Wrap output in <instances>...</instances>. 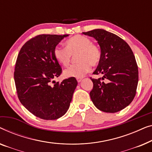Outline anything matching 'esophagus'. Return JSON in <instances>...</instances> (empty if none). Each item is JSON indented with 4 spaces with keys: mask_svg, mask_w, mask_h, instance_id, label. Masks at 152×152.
I'll list each match as a JSON object with an SVG mask.
<instances>
[{
    "mask_svg": "<svg viewBox=\"0 0 152 152\" xmlns=\"http://www.w3.org/2000/svg\"><path fill=\"white\" fill-rule=\"evenodd\" d=\"M76 80H77V81H78V83H80V82H81V80H82V78H77Z\"/></svg>",
    "mask_w": 152,
    "mask_h": 152,
    "instance_id": "34e87169",
    "label": "esophagus"
}]
</instances>
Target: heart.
<instances>
[{
	"label": "heart",
	"mask_w": 152,
	"mask_h": 152,
	"mask_svg": "<svg viewBox=\"0 0 152 152\" xmlns=\"http://www.w3.org/2000/svg\"><path fill=\"white\" fill-rule=\"evenodd\" d=\"M78 63L74 64L63 72L64 76L81 78L90 71L91 65L96 66L102 58L99 47L93 44L90 38L76 35L66 41V48L56 46L54 50L55 59L64 67L69 65L72 56L76 55Z\"/></svg>",
	"instance_id": "1"
}]
</instances>
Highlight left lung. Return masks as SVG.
I'll use <instances>...</instances> for the list:
<instances>
[{
  "label": "left lung",
  "mask_w": 152,
  "mask_h": 152,
  "mask_svg": "<svg viewBox=\"0 0 152 152\" xmlns=\"http://www.w3.org/2000/svg\"><path fill=\"white\" fill-rule=\"evenodd\" d=\"M94 37L99 44L102 58L94 74L102 78H91V99L104 112H119L131 103L136 93L138 69L135 56L127 42L116 34L101 29L83 32ZM106 79L107 83L102 80Z\"/></svg>",
  "instance_id": "1"
}]
</instances>
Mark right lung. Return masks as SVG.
I'll return each instance as SVG.
<instances>
[{"instance_id": "right-lung-1", "label": "right lung", "mask_w": 152, "mask_h": 152, "mask_svg": "<svg viewBox=\"0 0 152 152\" xmlns=\"http://www.w3.org/2000/svg\"><path fill=\"white\" fill-rule=\"evenodd\" d=\"M68 36H36L25 42L17 57L14 81L18 99L29 112L40 118L56 120L63 116L69 107L78 84L74 77L61 83L54 80L62 73L54 50Z\"/></svg>"}]
</instances>
